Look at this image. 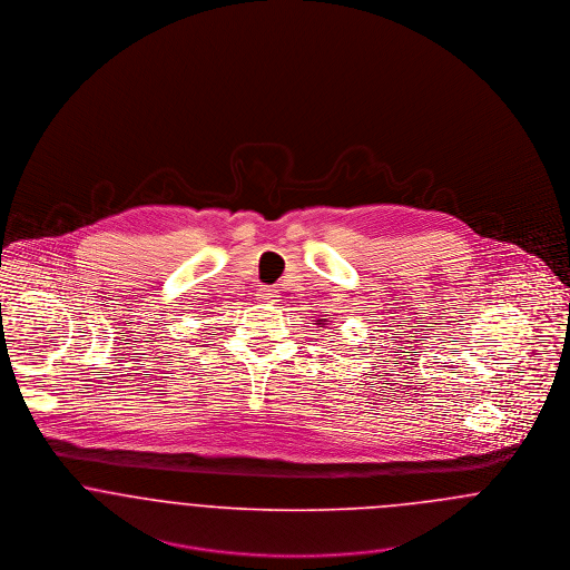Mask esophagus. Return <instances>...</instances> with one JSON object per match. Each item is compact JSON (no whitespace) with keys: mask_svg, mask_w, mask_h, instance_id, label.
Listing matches in <instances>:
<instances>
[{"mask_svg":"<svg viewBox=\"0 0 570 570\" xmlns=\"http://www.w3.org/2000/svg\"><path fill=\"white\" fill-rule=\"evenodd\" d=\"M259 298H262V302H274V299L278 298V296H276V289H271V287H262V289H259Z\"/></svg>","mask_w":570,"mask_h":570,"instance_id":"1","label":"esophagus"}]
</instances>
